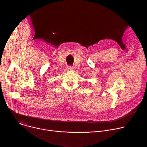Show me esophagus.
I'll use <instances>...</instances> for the list:
<instances>
[{"label":"esophagus","mask_w":147,"mask_h":147,"mask_svg":"<svg viewBox=\"0 0 147 147\" xmlns=\"http://www.w3.org/2000/svg\"><path fill=\"white\" fill-rule=\"evenodd\" d=\"M68 69H69V70H72L73 69V67H70H70H68Z\"/></svg>","instance_id":"34e87169"}]
</instances>
